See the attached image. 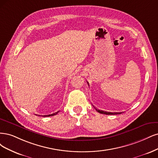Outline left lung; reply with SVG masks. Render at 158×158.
<instances>
[{"label": "left lung", "mask_w": 158, "mask_h": 158, "mask_svg": "<svg viewBox=\"0 0 158 158\" xmlns=\"http://www.w3.org/2000/svg\"><path fill=\"white\" fill-rule=\"evenodd\" d=\"M87 83H89L87 82ZM96 110L98 111V112H99L100 114H106V115H117V114H121V113L119 112H108V111H104L103 110H98V109H96Z\"/></svg>", "instance_id": "8db88e82"}]
</instances>
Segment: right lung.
Instances as JSON below:
<instances>
[{
  "mask_svg": "<svg viewBox=\"0 0 158 158\" xmlns=\"http://www.w3.org/2000/svg\"><path fill=\"white\" fill-rule=\"evenodd\" d=\"M59 112V111H57V112H55L54 114H49V115H43V117H49V116H53V115H56ZM40 116V115H39Z\"/></svg>",
  "mask_w": 158,
  "mask_h": 158,
  "instance_id": "right-lung-1",
  "label": "right lung"
}]
</instances>
